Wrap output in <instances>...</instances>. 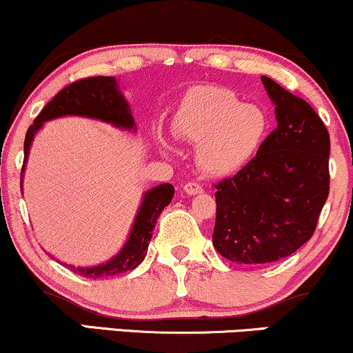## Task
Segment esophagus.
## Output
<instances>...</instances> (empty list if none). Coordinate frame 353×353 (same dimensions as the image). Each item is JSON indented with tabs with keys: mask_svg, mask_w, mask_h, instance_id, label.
<instances>
[{
	"mask_svg": "<svg viewBox=\"0 0 353 353\" xmlns=\"http://www.w3.org/2000/svg\"><path fill=\"white\" fill-rule=\"evenodd\" d=\"M202 185L199 184V182H188V184L184 185V192L189 194V196H196V194H201L202 192Z\"/></svg>",
	"mask_w": 353,
	"mask_h": 353,
	"instance_id": "esophagus-1",
	"label": "esophagus"
}]
</instances>
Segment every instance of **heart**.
<instances>
[{"mask_svg": "<svg viewBox=\"0 0 353 353\" xmlns=\"http://www.w3.org/2000/svg\"><path fill=\"white\" fill-rule=\"evenodd\" d=\"M269 124L264 109L244 104L236 92L224 88L190 92L174 119L177 134L197 144L201 171L217 177L241 171L257 156L269 134ZM159 144L165 152L172 151L164 137Z\"/></svg>", "mask_w": 353, "mask_h": 353, "instance_id": "heart-1", "label": "heart"}]
</instances>
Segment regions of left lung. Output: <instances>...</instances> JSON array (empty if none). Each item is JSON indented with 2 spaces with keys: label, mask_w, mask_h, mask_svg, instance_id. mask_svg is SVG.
Wrapping results in <instances>:
<instances>
[{
  "label": "left lung",
  "mask_w": 353,
  "mask_h": 353,
  "mask_svg": "<svg viewBox=\"0 0 353 353\" xmlns=\"http://www.w3.org/2000/svg\"><path fill=\"white\" fill-rule=\"evenodd\" d=\"M277 128L236 176L216 184L212 244L237 264L289 257L312 237L329 197L330 137L307 101L262 76Z\"/></svg>",
  "instance_id": "obj_1"
}]
</instances>
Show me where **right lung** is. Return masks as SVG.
Segmentation results:
<instances>
[{"label": "right lung", "instance_id": "add662e5", "mask_svg": "<svg viewBox=\"0 0 353 353\" xmlns=\"http://www.w3.org/2000/svg\"><path fill=\"white\" fill-rule=\"evenodd\" d=\"M63 116H81L89 117V119H99L103 123L112 124L114 128L125 129V131H131V129L134 131L136 129L131 108H129L123 92L119 91L116 78L92 76V78L79 79L70 84V86L61 89L58 94L43 108V111L36 116L34 123L30 125L26 137H24L23 171L36 132L43 128L46 121ZM172 196V184H161L149 189L144 194V199L141 202L139 210H137L136 221L132 224V229L123 249L104 264L94 267L70 265L72 272L88 279H104L136 269L148 254L149 241H151L152 230L156 228L157 217L161 216L165 205L171 204Z\"/></svg>", "mask_w": 353, "mask_h": 353}]
</instances>
